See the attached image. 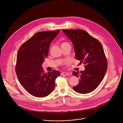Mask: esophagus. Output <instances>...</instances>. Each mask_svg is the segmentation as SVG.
Instances as JSON below:
<instances>
[{"instance_id":"34e87169","label":"esophagus","mask_w":123,"mask_h":123,"mask_svg":"<svg viewBox=\"0 0 123 123\" xmlns=\"http://www.w3.org/2000/svg\"><path fill=\"white\" fill-rule=\"evenodd\" d=\"M61 75H66V76H67V75H69V73H68V72H62L61 73Z\"/></svg>"}]
</instances>
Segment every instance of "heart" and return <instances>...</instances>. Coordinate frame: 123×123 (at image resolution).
I'll return each instance as SVG.
<instances>
[{"label": "heart", "instance_id": "1", "mask_svg": "<svg viewBox=\"0 0 123 123\" xmlns=\"http://www.w3.org/2000/svg\"><path fill=\"white\" fill-rule=\"evenodd\" d=\"M64 43H66V42H64V43H63L62 44H64Z\"/></svg>", "mask_w": 123, "mask_h": 123}]
</instances>
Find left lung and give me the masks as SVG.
Wrapping results in <instances>:
<instances>
[{
  "instance_id": "1",
  "label": "left lung",
  "mask_w": 123,
  "mask_h": 123,
  "mask_svg": "<svg viewBox=\"0 0 123 123\" xmlns=\"http://www.w3.org/2000/svg\"><path fill=\"white\" fill-rule=\"evenodd\" d=\"M73 42L75 58L85 66L84 71L73 72L80 78L79 83L73 87L76 92L88 93L98 86L103 79L108 61L102 44L87 32L81 29L62 30Z\"/></svg>"
}]
</instances>
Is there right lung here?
Wrapping results in <instances>:
<instances>
[{
	"mask_svg": "<svg viewBox=\"0 0 123 123\" xmlns=\"http://www.w3.org/2000/svg\"><path fill=\"white\" fill-rule=\"evenodd\" d=\"M60 30L35 33L18 49L15 71L21 84L31 95L42 98L49 95L55 87L57 70L45 73L41 65L49 53V45Z\"/></svg>",
	"mask_w": 123,
	"mask_h": 123,
	"instance_id": "obj_1",
	"label": "right lung"
}]
</instances>
